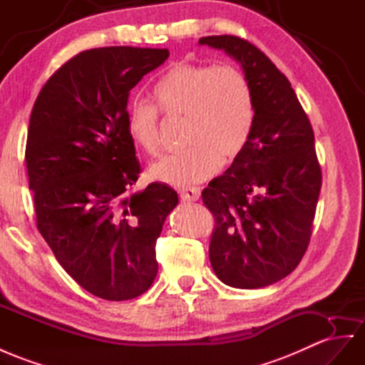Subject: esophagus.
Wrapping results in <instances>:
<instances>
[{
	"mask_svg": "<svg viewBox=\"0 0 365 365\" xmlns=\"http://www.w3.org/2000/svg\"><path fill=\"white\" fill-rule=\"evenodd\" d=\"M180 199L183 202H195L200 197V188H195V186H190V188H182L179 190Z\"/></svg>",
	"mask_w": 365,
	"mask_h": 365,
	"instance_id": "obj_1",
	"label": "esophagus"
}]
</instances>
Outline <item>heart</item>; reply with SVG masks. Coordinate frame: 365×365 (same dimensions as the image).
<instances>
[{
  "instance_id": "b5f03b06",
  "label": "heart",
  "mask_w": 365,
  "mask_h": 365,
  "mask_svg": "<svg viewBox=\"0 0 365 365\" xmlns=\"http://www.w3.org/2000/svg\"><path fill=\"white\" fill-rule=\"evenodd\" d=\"M157 108L168 118H185L188 148L163 157L149 170L153 179L188 186L210 179L244 151L255 125V105L244 73L232 66L174 63L154 86ZM135 100L126 114V130L148 155L160 149L158 112Z\"/></svg>"
}]
</instances>
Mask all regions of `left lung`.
<instances>
[{"label":"left lung","instance_id":"8db88e82","mask_svg":"<svg viewBox=\"0 0 365 365\" xmlns=\"http://www.w3.org/2000/svg\"><path fill=\"white\" fill-rule=\"evenodd\" d=\"M199 44L240 64L255 105L245 149L202 192L216 217L210 260L223 284L262 288L292 273L310 242L322 183L314 134L289 81L256 46L232 35Z\"/></svg>","mask_w":365,"mask_h":365}]
</instances>
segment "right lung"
I'll return each instance as SVG.
<instances>
[{
  "instance_id": "right-lung-1",
  "label": "right lung",
  "mask_w": 365,
  "mask_h": 365,
  "mask_svg": "<svg viewBox=\"0 0 365 365\" xmlns=\"http://www.w3.org/2000/svg\"><path fill=\"white\" fill-rule=\"evenodd\" d=\"M168 49L98 48L71 58L40 91L26 145L36 228L78 285L128 301L153 285L155 242L177 192L133 191L140 163L126 130L129 92Z\"/></svg>"
}]
</instances>
